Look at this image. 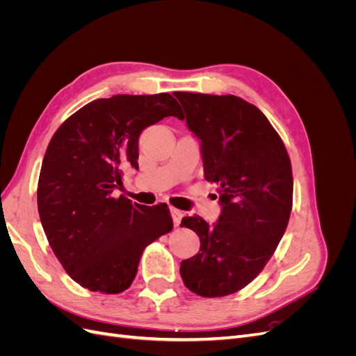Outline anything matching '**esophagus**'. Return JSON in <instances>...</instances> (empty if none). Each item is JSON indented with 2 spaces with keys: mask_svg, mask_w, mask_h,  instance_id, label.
<instances>
[{
  "mask_svg": "<svg viewBox=\"0 0 356 356\" xmlns=\"http://www.w3.org/2000/svg\"><path fill=\"white\" fill-rule=\"evenodd\" d=\"M170 213H172V218H174V225L178 227L181 224V218H182V211L175 209V208H170Z\"/></svg>",
  "mask_w": 356,
  "mask_h": 356,
  "instance_id": "esophagus-1",
  "label": "esophagus"
}]
</instances>
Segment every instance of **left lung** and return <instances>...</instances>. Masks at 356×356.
I'll list each match as a JSON object with an SVG mask.
<instances>
[{
    "label": "left lung",
    "instance_id": "8db88e82",
    "mask_svg": "<svg viewBox=\"0 0 356 356\" xmlns=\"http://www.w3.org/2000/svg\"><path fill=\"white\" fill-rule=\"evenodd\" d=\"M202 144L204 179L218 184L221 215L209 225L184 217L200 239L181 263L184 285L202 297L238 293L281 242L293 209V169L281 136L255 105L233 95L175 92Z\"/></svg>",
    "mask_w": 356,
    "mask_h": 356
}]
</instances>
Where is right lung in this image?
Instances as JSON below:
<instances>
[{
    "label": "right lung",
    "mask_w": 356,
    "mask_h": 356,
    "mask_svg": "<svg viewBox=\"0 0 356 356\" xmlns=\"http://www.w3.org/2000/svg\"><path fill=\"white\" fill-rule=\"evenodd\" d=\"M169 115L184 118L169 93L115 95L84 105L50 139L38 213L53 252L83 288L123 293L145 246L174 227L166 203L144 207L114 195L123 169H138L139 135Z\"/></svg>",
    "instance_id": "add662e5"
}]
</instances>
